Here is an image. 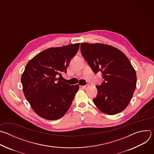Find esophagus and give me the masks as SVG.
I'll return each mask as SVG.
<instances>
[{"label":"esophagus","instance_id":"esophagus-1","mask_svg":"<svg viewBox=\"0 0 154 154\" xmlns=\"http://www.w3.org/2000/svg\"><path fill=\"white\" fill-rule=\"evenodd\" d=\"M89 86H90V85H89V84H86V85H84V86H82L81 87L82 88H83V89H86L88 87H89Z\"/></svg>","mask_w":154,"mask_h":154}]
</instances>
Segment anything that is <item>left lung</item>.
<instances>
[{
    "mask_svg": "<svg viewBox=\"0 0 154 154\" xmlns=\"http://www.w3.org/2000/svg\"><path fill=\"white\" fill-rule=\"evenodd\" d=\"M80 51L93 72H101L104 80L100 85L96 86L95 105L109 115L123 111L137 85L136 72L129 60L120 50L103 44L81 43Z\"/></svg>",
    "mask_w": 154,
    "mask_h": 154,
    "instance_id": "1",
    "label": "left lung"
}]
</instances>
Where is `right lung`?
Masks as SVG:
<instances>
[{
    "label": "right lung",
    "mask_w": 154,
    "mask_h": 154,
    "mask_svg": "<svg viewBox=\"0 0 154 154\" xmlns=\"http://www.w3.org/2000/svg\"><path fill=\"white\" fill-rule=\"evenodd\" d=\"M80 44L51 48L37 54L26 65L21 77L23 91L35 112L42 118L57 120L70 108L79 85L62 81V74L76 55Z\"/></svg>",
    "instance_id": "right-lung-1"
}]
</instances>
